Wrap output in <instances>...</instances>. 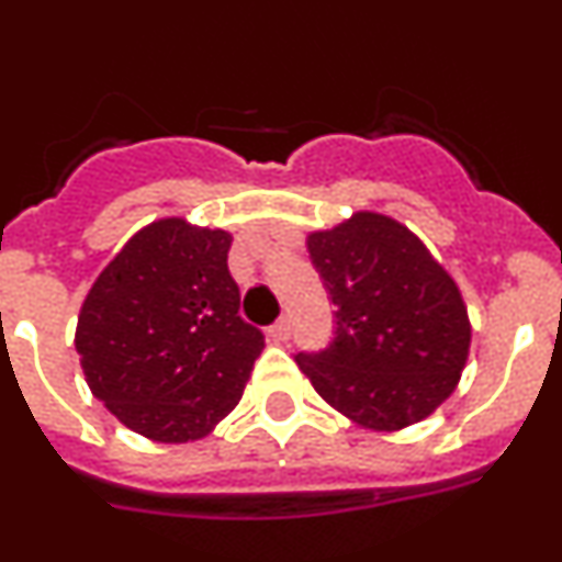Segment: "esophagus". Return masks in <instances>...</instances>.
<instances>
[{
  "mask_svg": "<svg viewBox=\"0 0 562 562\" xmlns=\"http://www.w3.org/2000/svg\"><path fill=\"white\" fill-rule=\"evenodd\" d=\"M288 334H291V321H288V315H282L280 321L269 328V337L274 339V342H282V339H288Z\"/></svg>",
  "mask_w": 562,
  "mask_h": 562,
  "instance_id": "34e87169",
  "label": "esophagus"
}]
</instances>
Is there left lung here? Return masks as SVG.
<instances>
[{"label": "left lung", "instance_id": "obj_1", "mask_svg": "<svg viewBox=\"0 0 562 562\" xmlns=\"http://www.w3.org/2000/svg\"><path fill=\"white\" fill-rule=\"evenodd\" d=\"M307 249L337 307V337L321 353H299V370L361 429L396 432L432 416L470 353L454 277L407 225L378 212L313 231Z\"/></svg>", "mask_w": 562, "mask_h": 562}]
</instances>
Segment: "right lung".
I'll list each match as a JSON object with an SVG mask.
<instances>
[{"label": "right lung", "mask_w": 562, "mask_h": 562, "mask_svg": "<svg viewBox=\"0 0 562 562\" xmlns=\"http://www.w3.org/2000/svg\"><path fill=\"white\" fill-rule=\"evenodd\" d=\"M234 236L184 217L144 225L81 304L76 350L89 389L157 443L201 440L239 405L263 350L228 271Z\"/></svg>", "instance_id": "obj_1"}]
</instances>
